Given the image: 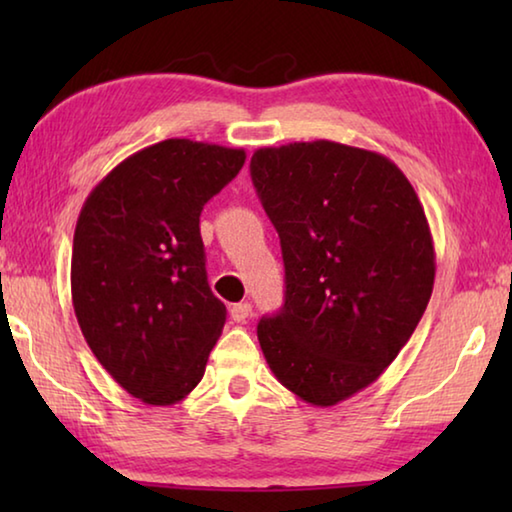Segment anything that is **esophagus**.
Here are the masks:
<instances>
[{"label": "esophagus", "mask_w": 512, "mask_h": 512, "mask_svg": "<svg viewBox=\"0 0 512 512\" xmlns=\"http://www.w3.org/2000/svg\"><path fill=\"white\" fill-rule=\"evenodd\" d=\"M250 311H253V307H250L248 302H237V305L230 307V316L235 323H244V320L250 316Z\"/></svg>", "instance_id": "esophagus-1"}]
</instances>
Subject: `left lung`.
Masks as SVG:
<instances>
[{
    "mask_svg": "<svg viewBox=\"0 0 512 512\" xmlns=\"http://www.w3.org/2000/svg\"><path fill=\"white\" fill-rule=\"evenodd\" d=\"M250 176L280 235L284 307L257 339L284 388L334 406L377 381L429 305L424 207L386 155L316 140L264 146Z\"/></svg>",
    "mask_w": 512,
    "mask_h": 512,
    "instance_id": "1",
    "label": "left lung"
}]
</instances>
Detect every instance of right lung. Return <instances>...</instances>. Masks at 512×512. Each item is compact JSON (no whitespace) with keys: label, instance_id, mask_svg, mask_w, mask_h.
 Returning <instances> with one entry per match:
<instances>
[{"label":"right lung","instance_id":"add662e5","mask_svg":"<svg viewBox=\"0 0 512 512\" xmlns=\"http://www.w3.org/2000/svg\"><path fill=\"white\" fill-rule=\"evenodd\" d=\"M244 162V149L173 137L119 162L81 207L74 314L94 357L144 404L185 400L223 332L198 221Z\"/></svg>","mask_w":512,"mask_h":512}]
</instances>
